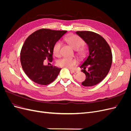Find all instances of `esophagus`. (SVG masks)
Instances as JSON below:
<instances>
[{"instance_id":"esophagus-1","label":"esophagus","mask_w":131,"mask_h":131,"mask_svg":"<svg viewBox=\"0 0 131 131\" xmlns=\"http://www.w3.org/2000/svg\"><path fill=\"white\" fill-rule=\"evenodd\" d=\"M70 72L72 73H73V74H76L77 73H78V71H77V70H73V69H70Z\"/></svg>"}]
</instances>
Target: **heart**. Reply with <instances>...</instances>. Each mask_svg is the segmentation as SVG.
<instances>
[{"mask_svg":"<svg viewBox=\"0 0 131 131\" xmlns=\"http://www.w3.org/2000/svg\"><path fill=\"white\" fill-rule=\"evenodd\" d=\"M64 40L75 50H78V54L79 56L80 57L85 56L86 52V49L84 47L80 48L84 45V41L80 37L75 34H70L65 38ZM61 45V42L60 41L55 42L53 46V53L54 56L57 57L60 56ZM77 63V61L76 59L63 57L58 59L57 62V64L59 67L70 68L76 65Z\"/></svg>","mask_w":131,"mask_h":131,"instance_id":"1","label":"heart"}]
</instances>
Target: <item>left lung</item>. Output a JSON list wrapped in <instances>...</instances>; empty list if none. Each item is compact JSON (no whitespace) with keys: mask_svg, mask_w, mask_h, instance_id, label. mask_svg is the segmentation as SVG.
Masks as SVG:
<instances>
[{"mask_svg":"<svg viewBox=\"0 0 131 131\" xmlns=\"http://www.w3.org/2000/svg\"><path fill=\"white\" fill-rule=\"evenodd\" d=\"M76 34L89 47L88 56L80 66L86 75V79L81 84L84 86H94L103 80L109 72L112 63V51L100 35L90 31H78Z\"/></svg>","mask_w":131,"mask_h":131,"instance_id":"1","label":"left lung"}]
</instances>
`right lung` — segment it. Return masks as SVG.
Instances as JSON below:
<instances>
[{"instance_id":"add662e5","label":"right lung","mask_w":131,"mask_h":131,"mask_svg":"<svg viewBox=\"0 0 131 131\" xmlns=\"http://www.w3.org/2000/svg\"><path fill=\"white\" fill-rule=\"evenodd\" d=\"M66 30L41 29L35 31L27 38L23 44L20 59L25 73L37 84L46 85L53 82L61 68L43 64L45 59L53 60V46Z\"/></svg>"}]
</instances>
